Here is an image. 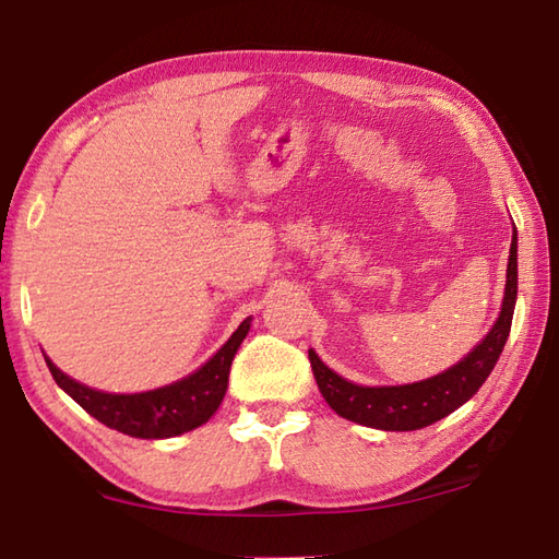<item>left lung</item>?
I'll return each instance as SVG.
<instances>
[{
  "instance_id": "8db88e82",
  "label": "left lung",
  "mask_w": 559,
  "mask_h": 559,
  "mask_svg": "<svg viewBox=\"0 0 559 559\" xmlns=\"http://www.w3.org/2000/svg\"><path fill=\"white\" fill-rule=\"evenodd\" d=\"M518 298V234L510 241L508 259V281L503 308L496 325L471 353L449 367L447 372L429 380L400 384V386H359L347 382L337 372L320 359L313 349H308L310 367H313L316 382L320 394L325 396L330 409L362 427L382 429V431H414L424 429L429 424L443 419L451 412H456L461 404H466L473 394L480 390V384L493 372L500 353H503L506 340L513 323V310Z\"/></svg>"
}]
</instances>
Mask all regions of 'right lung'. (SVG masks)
I'll list each match as a JSON object with an SVG mask.
<instances>
[{
  "instance_id": "add662e5",
  "label": "right lung",
  "mask_w": 559,
  "mask_h": 559,
  "mask_svg": "<svg viewBox=\"0 0 559 559\" xmlns=\"http://www.w3.org/2000/svg\"><path fill=\"white\" fill-rule=\"evenodd\" d=\"M249 328L251 318H246L234 330V335L216 349L210 362H204L200 370L185 377V380L140 394L98 392L93 386L71 380L49 357H44L56 384L91 416H96L100 424L135 439H169L202 427L219 409L226 384H229L231 359L243 343L246 333H249Z\"/></svg>"
}]
</instances>
